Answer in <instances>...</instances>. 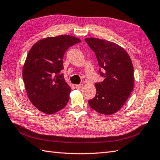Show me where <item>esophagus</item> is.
<instances>
[{
	"label": "esophagus",
	"instance_id": "esophagus-1",
	"mask_svg": "<svg viewBox=\"0 0 160 160\" xmlns=\"http://www.w3.org/2000/svg\"><path fill=\"white\" fill-rule=\"evenodd\" d=\"M83 86V84H79V85H75V88L76 89H81V88H82Z\"/></svg>",
	"mask_w": 160,
	"mask_h": 160
}]
</instances>
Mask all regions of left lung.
<instances>
[{"label":"left lung","instance_id":"1","mask_svg":"<svg viewBox=\"0 0 160 160\" xmlns=\"http://www.w3.org/2000/svg\"><path fill=\"white\" fill-rule=\"evenodd\" d=\"M97 57L98 74L104 78L95 83V97L88 101L90 108L105 115L122 107L133 88V67L125 49L113 42L90 38L85 39Z\"/></svg>","mask_w":160,"mask_h":160}]
</instances>
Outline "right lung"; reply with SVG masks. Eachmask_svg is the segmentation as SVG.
<instances>
[{"mask_svg":"<svg viewBox=\"0 0 160 160\" xmlns=\"http://www.w3.org/2000/svg\"><path fill=\"white\" fill-rule=\"evenodd\" d=\"M79 42L70 35L47 38L35 43L28 53L22 78L28 97L40 111L52 114L68 103L71 88L61 73L63 58L69 47Z\"/></svg>","mask_w":160,"mask_h":160,"instance_id":"1","label":"right lung"}]
</instances>
